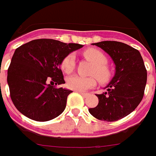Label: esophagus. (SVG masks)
I'll list each match as a JSON object with an SVG mask.
<instances>
[{"label":"esophagus","mask_w":156,"mask_h":156,"mask_svg":"<svg viewBox=\"0 0 156 156\" xmlns=\"http://www.w3.org/2000/svg\"><path fill=\"white\" fill-rule=\"evenodd\" d=\"M80 94L82 95V96H83V98H86V97H87V96H88V93H84V92H80Z\"/></svg>","instance_id":"obj_1"}]
</instances>
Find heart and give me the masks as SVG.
Here are the masks:
<instances>
[{
	"label": "heart",
	"instance_id": "obj_1",
	"mask_svg": "<svg viewBox=\"0 0 156 156\" xmlns=\"http://www.w3.org/2000/svg\"><path fill=\"white\" fill-rule=\"evenodd\" d=\"M83 56L94 65L91 69L90 75L95 76L100 83H106L110 78V72L106 66L107 58L105 54L98 49L90 48L83 51ZM75 66V55L70 53L66 57L61 63L62 70L66 73H72ZM97 84V80L93 77H81L73 75L68 77L66 85L69 89L77 91H85L93 88Z\"/></svg>",
	"mask_w": 156,
	"mask_h": 156
}]
</instances>
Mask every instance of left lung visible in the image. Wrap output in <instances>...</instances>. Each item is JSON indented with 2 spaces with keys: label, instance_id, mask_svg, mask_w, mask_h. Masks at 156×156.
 I'll use <instances>...</instances> for the list:
<instances>
[{
  "label": "left lung",
  "instance_id": "8db88e82",
  "mask_svg": "<svg viewBox=\"0 0 156 156\" xmlns=\"http://www.w3.org/2000/svg\"><path fill=\"white\" fill-rule=\"evenodd\" d=\"M107 52L115 64V75L107 90L98 94V105L89 112L98 120L117 121L130 114L141 103L147 83V71L141 53L118 41L93 43Z\"/></svg>",
  "mask_w": 156,
  "mask_h": 156
}]
</instances>
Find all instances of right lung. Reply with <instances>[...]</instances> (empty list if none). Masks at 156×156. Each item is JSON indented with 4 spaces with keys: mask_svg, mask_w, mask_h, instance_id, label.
<instances>
[{
    "mask_svg": "<svg viewBox=\"0 0 156 156\" xmlns=\"http://www.w3.org/2000/svg\"><path fill=\"white\" fill-rule=\"evenodd\" d=\"M81 47L75 43L40 39L15 50L8 70V83L11 99L21 114L46 122L65 110L73 91L56 87L66 83L60 65L68 54Z\"/></svg>",
    "mask_w": 156,
    "mask_h": 156,
    "instance_id": "obj_1",
    "label": "right lung"
}]
</instances>
